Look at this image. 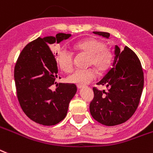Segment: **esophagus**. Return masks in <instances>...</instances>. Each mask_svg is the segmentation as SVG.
Instances as JSON below:
<instances>
[{
    "label": "esophagus",
    "instance_id": "1",
    "mask_svg": "<svg viewBox=\"0 0 153 153\" xmlns=\"http://www.w3.org/2000/svg\"><path fill=\"white\" fill-rule=\"evenodd\" d=\"M76 87H77L78 89H80V88H82L83 87H84V85H82V84H77Z\"/></svg>",
    "mask_w": 153,
    "mask_h": 153
}]
</instances>
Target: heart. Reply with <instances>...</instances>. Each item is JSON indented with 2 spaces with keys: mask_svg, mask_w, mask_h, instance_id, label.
Instances as JSON below:
<instances>
[{
  "mask_svg": "<svg viewBox=\"0 0 153 153\" xmlns=\"http://www.w3.org/2000/svg\"><path fill=\"white\" fill-rule=\"evenodd\" d=\"M75 48L80 52L88 54L89 57V66L93 65L96 70L103 73L111 66L113 63L114 55L111 50L106 48L102 41L95 38H88L75 45ZM57 62L60 69L65 73L73 69V53L66 47H62L57 51ZM96 74L92 69H77L68 76V81L73 84H86L91 82L96 78Z\"/></svg>",
  "mask_w": 153,
  "mask_h": 153,
  "instance_id": "1",
  "label": "heart"
}]
</instances>
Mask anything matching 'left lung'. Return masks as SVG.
I'll list each match as a JSON object with an SVG mask.
<instances>
[{
	"label": "left lung",
	"instance_id": "1",
	"mask_svg": "<svg viewBox=\"0 0 153 153\" xmlns=\"http://www.w3.org/2000/svg\"><path fill=\"white\" fill-rule=\"evenodd\" d=\"M93 33L110 37L107 32ZM97 84L105 85L108 91L93 88L94 99L89 107L92 118L108 126L126 122L138 107L144 87V73L136 53L127 46L121 51L115 46L112 68Z\"/></svg>",
	"mask_w": 153,
	"mask_h": 153
}]
</instances>
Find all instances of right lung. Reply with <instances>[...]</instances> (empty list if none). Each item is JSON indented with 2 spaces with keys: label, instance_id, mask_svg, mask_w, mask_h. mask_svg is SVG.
I'll return each instance as SVG.
<instances>
[{
  "label": "right lung",
  "instance_id": "right-lung-1",
  "mask_svg": "<svg viewBox=\"0 0 153 153\" xmlns=\"http://www.w3.org/2000/svg\"><path fill=\"white\" fill-rule=\"evenodd\" d=\"M70 34L58 33L56 37L38 38L28 43L19 54L14 69L17 98L28 118L43 126L56 125L67 114L70 100L76 92L74 84H57L56 55L51 44L68 39Z\"/></svg>",
  "mask_w": 153,
  "mask_h": 153
}]
</instances>
